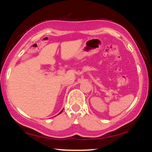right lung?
Returning a JSON list of instances; mask_svg holds the SVG:
<instances>
[{
    "label": "right lung",
    "instance_id": "obj_1",
    "mask_svg": "<svg viewBox=\"0 0 152 152\" xmlns=\"http://www.w3.org/2000/svg\"><path fill=\"white\" fill-rule=\"evenodd\" d=\"M62 110H61V112H60V113H59V114H60V113H61V112H62Z\"/></svg>",
    "mask_w": 152,
    "mask_h": 152
}]
</instances>
